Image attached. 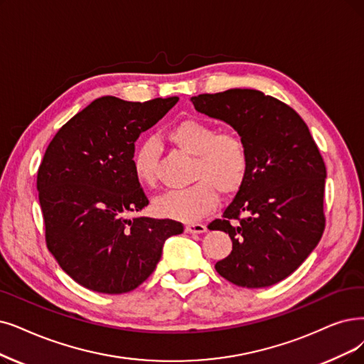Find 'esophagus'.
I'll list each match as a JSON object with an SVG mask.
<instances>
[{"mask_svg":"<svg viewBox=\"0 0 364 364\" xmlns=\"http://www.w3.org/2000/svg\"><path fill=\"white\" fill-rule=\"evenodd\" d=\"M208 228L205 224H186L185 225V231L186 232H191V235H201V232H205Z\"/></svg>","mask_w":364,"mask_h":364,"instance_id":"34e87169","label":"esophagus"}]
</instances>
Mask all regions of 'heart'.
Wrapping results in <instances>:
<instances>
[{"label":"heart","mask_w":364,"mask_h":364,"mask_svg":"<svg viewBox=\"0 0 364 364\" xmlns=\"http://www.w3.org/2000/svg\"><path fill=\"white\" fill-rule=\"evenodd\" d=\"M166 139L193 156L190 181L194 183L156 197L154 210L159 216L183 223L198 221L218 206V191L231 196L243 185L248 170V151L237 133L216 132L209 122L185 118L167 129ZM133 170L141 185L155 183V154L149 143L136 151Z\"/></svg>","instance_id":"1"}]
</instances>
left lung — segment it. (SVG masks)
<instances>
[{
	"mask_svg": "<svg viewBox=\"0 0 364 364\" xmlns=\"http://www.w3.org/2000/svg\"><path fill=\"white\" fill-rule=\"evenodd\" d=\"M191 101L197 112L235 128L248 151L243 185L221 220L209 224L232 242L231 254L215 269L245 288L278 284L323 236V156L299 113L261 91L236 88Z\"/></svg>",
	"mask_w": 364,
	"mask_h": 364,
	"instance_id": "1",
	"label": "left lung"
}]
</instances>
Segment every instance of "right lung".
Returning a JSON list of instances; mask_svg holds the SVG:
<instances>
[{
    "label": "right lung",
    "mask_w": 364,
    "mask_h": 364,
    "mask_svg": "<svg viewBox=\"0 0 364 364\" xmlns=\"http://www.w3.org/2000/svg\"><path fill=\"white\" fill-rule=\"evenodd\" d=\"M178 101L101 97L49 143L37 173L46 245L82 287L132 291L155 270L164 242L183 231L173 220L128 218L149 205L134 176V143Z\"/></svg>",
    "instance_id": "add662e5"
}]
</instances>
